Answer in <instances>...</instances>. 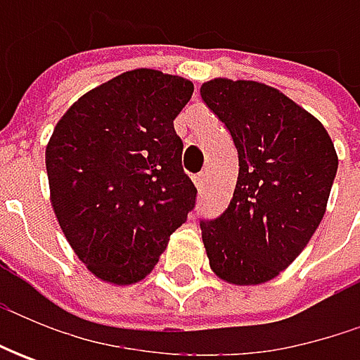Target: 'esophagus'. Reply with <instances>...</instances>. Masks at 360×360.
<instances>
[{"label": "esophagus", "instance_id": "obj_1", "mask_svg": "<svg viewBox=\"0 0 360 360\" xmlns=\"http://www.w3.org/2000/svg\"><path fill=\"white\" fill-rule=\"evenodd\" d=\"M204 182H206V174L204 172L196 174V176H194V184H196V188H198V190H202V188H204Z\"/></svg>", "mask_w": 360, "mask_h": 360}]
</instances>
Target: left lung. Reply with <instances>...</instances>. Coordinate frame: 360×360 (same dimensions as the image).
Segmentation results:
<instances>
[{"instance_id": "8db88e82", "label": "left lung", "mask_w": 360, "mask_h": 360, "mask_svg": "<svg viewBox=\"0 0 360 360\" xmlns=\"http://www.w3.org/2000/svg\"><path fill=\"white\" fill-rule=\"evenodd\" d=\"M200 96L230 131L238 178L229 208L200 220L210 269L232 284L284 270L319 229L339 158L325 126L258 82L212 79Z\"/></svg>"}]
</instances>
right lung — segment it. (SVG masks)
<instances>
[{"instance_id":"add662e5","label":"right lung","mask_w":360,"mask_h":360,"mask_svg":"<svg viewBox=\"0 0 360 360\" xmlns=\"http://www.w3.org/2000/svg\"><path fill=\"white\" fill-rule=\"evenodd\" d=\"M192 91L184 77L126 72L82 96L49 138L53 212L77 258L102 281H142L196 206L174 130Z\"/></svg>"}]
</instances>
